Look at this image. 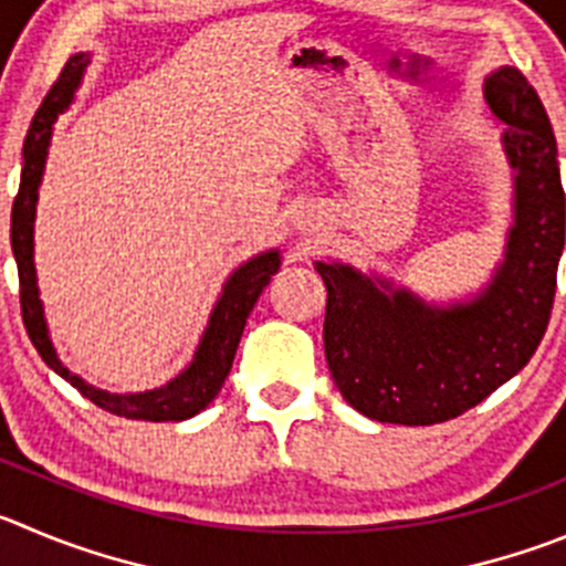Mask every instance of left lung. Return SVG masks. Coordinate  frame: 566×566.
I'll list each match as a JSON object with an SVG mask.
<instances>
[{
	"mask_svg": "<svg viewBox=\"0 0 566 566\" xmlns=\"http://www.w3.org/2000/svg\"><path fill=\"white\" fill-rule=\"evenodd\" d=\"M485 103L509 128L514 226L503 265L472 301L427 304L388 279L315 262L326 284L324 348L348 405L388 424H441L520 374L542 343L564 251V189L547 111L520 69L485 77Z\"/></svg>",
	"mask_w": 566,
	"mask_h": 566,
	"instance_id": "left-lung-1",
	"label": "left lung"
}]
</instances>
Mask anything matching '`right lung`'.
Listing matches in <instances>:
<instances>
[{
  "mask_svg": "<svg viewBox=\"0 0 566 566\" xmlns=\"http://www.w3.org/2000/svg\"><path fill=\"white\" fill-rule=\"evenodd\" d=\"M88 52H77L66 61L61 77L50 94L44 97L41 108L35 111V119L24 139V167H21V184L19 195L13 200V214H10V248H13L15 268H19V295H21V318H24V329H28L30 340H33L35 352L41 360L66 379L72 388L81 390L86 399H92L97 408L108 410L114 416H125V419H142V421H184L192 419L195 413L206 408V405L218 396L223 388L226 377L234 363L237 346H240L242 329L251 315L253 304L268 287L273 273L282 265L279 251H265L259 256L248 259L245 265L237 268L226 282L223 293H220L218 304L211 310L209 326H206L203 337L198 343L192 363L170 379L167 385L156 390H145V394H108L94 385L83 382L77 374L69 371L55 355V346L50 340V329L44 321V304L39 298V282H35V262H33V223H35V203H39V187L41 176H44L46 150H50L52 139V123L57 114L69 108V103L75 99L77 86L83 81V72L88 66Z\"/></svg>",
  "mask_w": 566,
  "mask_h": 566,
  "instance_id": "right-lung-1",
  "label": "right lung"
}]
</instances>
